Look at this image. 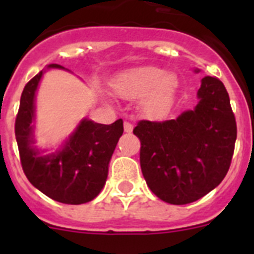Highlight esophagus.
<instances>
[{"label":"esophagus","mask_w":254,"mask_h":254,"mask_svg":"<svg viewBox=\"0 0 254 254\" xmlns=\"http://www.w3.org/2000/svg\"><path fill=\"white\" fill-rule=\"evenodd\" d=\"M123 128H125V132H127V133H131L132 129H133V126H132L129 122H125L123 123Z\"/></svg>","instance_id":"34e87169"}]
</instances>
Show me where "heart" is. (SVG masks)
Wrapping results in <instances>:
<instances>
[{
    "mask_svg": "<svg viewBox=\"0 0 254 254\" xmlns=\"http://www.w3.org/2000/svg\"><path fill=\"white\" fill-rule=\"evenodd\" d=\"M177 85L176 76L156 66L129 69L112 82L113 90L123 99L145 98V109L151 114L161 113L169 105Z\"/></svg>",
    "mask_w": 254,
    "mask_h": 254,
    "instance_id": "b5f03b06",
    "label": "heart"
}]
</instances>
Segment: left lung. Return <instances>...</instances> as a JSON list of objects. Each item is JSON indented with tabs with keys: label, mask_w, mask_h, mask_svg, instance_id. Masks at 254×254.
<instances>
[{
	"label": "left lung",
	"mask_w": 254,
	"mask_h": 254,
	"mask_svg": "<svg viewBox=\"0 0 254 254\" xmlns=\"http://www.w3.org/2000/svg\"><path fill=\"white\" fill-rule=\"evenodd\" d=\"M197 96L193 111L163 122L140 121L133 128L143 178L172 205L194 202L217 187L234 154L237 122L224 84L205 76Z\"/></svg>",
	"instance_id": "8db88e82"
}]
</instances>
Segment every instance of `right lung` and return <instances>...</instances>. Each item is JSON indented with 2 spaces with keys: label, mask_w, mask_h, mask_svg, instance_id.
Instances as JSON below:
<instances>
[{
  "label": "right lung",
  "mask_w": 254,
  "mask_h": 254,
  "mask_svg": "<svg viewBox=\"0 0 254 254\" xmlns=\"http://www.w3.org/2000/svg\"><path fill=\"white\" fill-rule=\"evenodd\" d=\"M48 68H64L52 64ZM44 71L25 85L15 121L20 161L26 178L49 198L81 205L95 198L104 187L108 164L123 133V121L100 125L82 120L62 150L40 156L33 147L34 98Z\"/></svg>",
  "instance_id": "1"
}]
</instances>
